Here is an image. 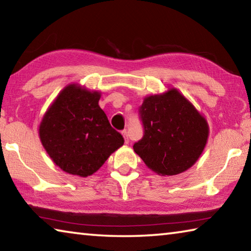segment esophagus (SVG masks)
Segmentation results:
<instances>
[{
  "mask_svg": "<svg viewBox=\"0 0 251 251\" xmlns=\"http://www.w3.org/2000/svg\"><path fill=\"white\" fill-rule=\"evenodd\" d=\"M122 134H123V136H124V138H125V143L126 144H128V142H129V138H128V134H127V130L125 129V130H123L122 131Z\"/></svg>",
  "mask_w": 251,
  "mask_h": 251,
  "instance_id": "esophagus-1",
  "label": "esophagus"
}]
</instances>
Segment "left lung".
Listing matches in <instances>:
<instances>
[{
    "mask_svg": "<svg viewBox=\"0 0 251 251\" xmlns=\"http://www.w3.org/2000/svg\"><path fill=\"white\" fill-rule=\"evenodd\" d=\"M139 117L144 136L133 148L152 172L177 175L198 160L209 127L206 118L176 88L145 97Z\"/></svg>",
    "mask_w": 251,
    "mask_h": 251,
    "instance_id": "1",
    "label": "left lung"
}]
</instances>
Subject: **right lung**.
Segmentation results:
<instances>
[{
	"mask_svg": "<svg viewBox=\"0 0 251 251\" xmlns=\"http://www.w3.org/2000/svg\"><path fill=\"white\" fill-rule=\"evenodd\" d=\"M100 92L67 85L40 124L42 145L55 165L72 175L91 176L124 144L100 107Z\"/></svg>",
	"mask_w": 251,
	"mask_h": 251,
	"instance_id": "add662e5",
	"label": "right lung"
}]
</instances>
